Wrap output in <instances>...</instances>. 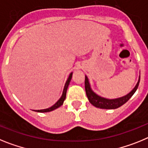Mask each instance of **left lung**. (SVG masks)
<instances>
[{"label": "left lung", "instance_id": "8db88e82", "mask_svg": "<svg viewBox=\"0 0 148 148\" xmlns=\"http://www.w3.org/2000/svg\"><path fill=\"white\" fill-rule=\"evenodd\" d=\"M139 82L140 77L138 78V81L137 84L136 85L135 88L129 94H127V95L124 96V97L116 99H106L96 95L92 91V88H91L88 77H87L86 76L85 77V89H86V93L88 101L93 106H95V107L100 108V109L114 110V109H117V108L120 107L122 105L124 104L126 102H127L129 101V99L133 95V94L136 92V91L138 88Z\"/></svg>", "mask_w": 148, "mask_h": 148}]
</instances>
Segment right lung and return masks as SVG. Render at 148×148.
Masks as SVG:
<instances>
[{
  "label": "right lung",
  "instance_id": "add662e5",
  "mask_svg": "<svg viewBox=\"0 0 148 148\" xmlns=\"http://www.w3.org/2000/svg\"><path fill=\"white\" fill-rule=\"evenodd\" d=\"M72 74L73 73H71L70 75H69V78L67 79L66 83L65 84V87H64V89H63V92H62V97H60V100H59L57 102L55 103L54 105H53L51 107L48 108V109H45V110H36V112H51L53 111V110H56L57 109L58 107H60V106L63 104V102L65 101V97H66V92H67V89H68V87H69V85L70 83L71 79V77H72Z\"/></svg>",
  "mask_w": 148,
  "mask_h": 148
}]
</instances>
